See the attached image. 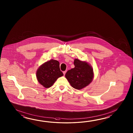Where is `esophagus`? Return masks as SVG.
I'll return each instance as SVG.
<instances>
[{
	"label": "esophagus",
	"mask_w": 133,
	"mask_h": 133,
	"mask_svg": "<svg viewBox=\"0 0 133 133\" xmlns=\"http://www.w3.org/2000/svg\"><path fill=\"white\" fill-rule=\"evenodd\" d=\"M66 71H64V72H63V74H64V76L65 75V73H66Z\"/></svg>",
	"instance_id": "esophagus-1"
}]
</instances>
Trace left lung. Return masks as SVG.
Instances as JSON below:
<instances>
[{"mask_svg": "<svg viewBox=\"0 0 133 133\" xmlns=\"http://www.w3.org/2000/svg\"><path fill=\"white\" fill-rule=\"evenodd\" d=\"M75 68L68 71L65 75L71 85L73 88L80 90L89 85L94 78L93 69L86 61L75 59Z\"/></svg>", "mask_w": 133, "mask_h": 133, "instance_id": "left-lung-1", "label": "left lung"}]
</instances>
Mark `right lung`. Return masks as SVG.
I'll return each mask as SVG.
<instances>
[{"label": "right lung", "mask_w": 133, "mask_h": 133, "mask_svg": "<svg viewBox=\"0 0 133 133\" xmlns=\"http://www.w3.org/2000/svg\"><path fill=\"white\" fill-rule=\"evenodd\" d=\"M60 71L59 62L56 60L51 59L43 63L36 72L38 82L45 88H50L57 78L63 76Z\"/></svg>", "instance_id": "right-lung-1"}]
</instances>
